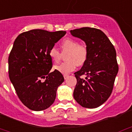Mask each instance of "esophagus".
<instances>
[{
  "mask_svg": "<svg viewBox=\"0 0 132 132\" xmlns=\"http://www.w3.org/2000/svg\"><path fill=\"white\" fill-rule=\"evenodd\" d=\"M64 79L66 80V78H68V75H64Z\"/></svg>",
  "mask_w": 132,
  "mask_h": 132,
  "instance_id": "esophagus-1",
  "label": "esophagus"
}]
</instances>
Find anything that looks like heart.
Listing matches in <instances>:
<instances>
[{
	"mask_svg": "<svg viewBox=\"0 0 132 132\" xmlns=\"http://www.w3.org/2000/svg\"><path fill=\"white\" fill-rule=\"evenodd\" d=\"M61 48L62 54H68L66 56V62L54 66V69L59 72L66 75L73 71L77 64L82 66L86 62L88 56V50L84 44H79L75 39L68 38L62 41ZM49 55L55 63L59 62L62 58L61 53L54 47L50 50Z\"/></svg>",
	"mask_w": 132,
	"mask_h": 132,
	"instance_id": "obj_1",
	"label": "heart"
}]
</instances>
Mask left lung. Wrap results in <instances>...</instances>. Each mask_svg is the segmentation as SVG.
I'll return each instance as SVG.
<instances>
[{"label": "left lung", "instance_id": "1", "mask_svg": "<svg viewBox=\"0 0 132 132\" xmlns=\"http://www.w3.org/2000/svg\"><path fill=\"white\" fill-rule=\"evenodd\" d=\"M72 36L85 41L88 56L80 70L75 73L77 83L73 97L82 107H98L112 92L119 70L116 52L107 36L95 28L82 27L70 30ZM86 75V78L81 77Z\"/></svg>", "mask_w": 132, "mask_h": 132}]
</instances>
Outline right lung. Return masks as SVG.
Returning a JSON list of instances; mask_svg holds the SVG:
<instances>
[{
	"label": "right lung",
	"mask_w": 132,
	"mask_h": 132,
	"mask_svg": "<svg viewBox=\"0 0 132 132\" xmlns=\"http://www.w3.org/2000/svg\"><path fill=\"white\" fill-rule=\"evenodd\" d=\"M66 33L34 29L22 33L14 41L8 58L9 79L19 99L30 110L50 107L64 80L57 70L50 72L52 60L49 51Z\"/></svg>",
	"instance_id": "1"
}]
</instances>
